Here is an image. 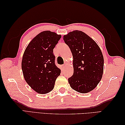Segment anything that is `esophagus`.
Masks as SVG:
<instances>
[{
  "mask_svg": "<svg viewBox=\"0 0 125 125\" xmlns=\"http://www.w3.org/2000/svg\"><path fill=\"white\" fill-rule=\"evenodd\" d=\"M65 65H64V64L62 65H61V69L63 70L65 69Z\"/></svg>",
  "mask_w": 125,
  "mask_h": 125,
  "instance_id": "1",
  "label": "esophagus"
}]
</instances>
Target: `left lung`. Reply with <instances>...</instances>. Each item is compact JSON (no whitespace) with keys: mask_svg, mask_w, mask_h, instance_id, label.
Listing matches in <instances>:
<instances>
[{"mask_svg":"<svg viewBox=\"0 0 125 125\" xmlns=\"http://www.w3.org/2000/svg\"><path fill=\"white\" fill-rule=\"evenodd\" d=\"M73 56V75L68 79L71 88L82 94L94 90L102 79L104 57L99 47L82 31L75 30L63 36Z\"/></svg>","mask_w":125,"mask_h":125,"instance_id":"left-lung-1","label":"left lung"}]
</instances>
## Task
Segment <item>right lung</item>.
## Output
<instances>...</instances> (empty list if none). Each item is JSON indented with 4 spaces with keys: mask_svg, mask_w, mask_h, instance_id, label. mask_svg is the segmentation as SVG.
Instances as JSON below:
<instances>
[{
    "mask_svg": "<svg viewBox=\"0 0 125 125\" xmlns=\"http://www.w3.org/2000/svg\"><path fill=\"white\" fill-rule=\"evenodd\" d=\"M61 35L49 31L40 33L31 40L23 53L21 68L26 82L40 94H46L54 87L61 70L55 63L53 49Z\"/></svg>",
    "mask_w": 125,
    "mask_h": 125,
    "instance_id": "obj_1",
    "label": "right lung"
}]
</instances>
